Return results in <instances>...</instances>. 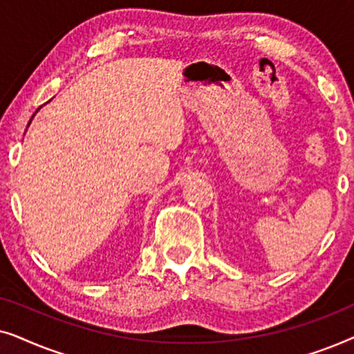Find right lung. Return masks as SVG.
Here are the masks:
<instances>
[{"label": "right lung", "instance_id": "obj_1", "mask_svg": "<svg viewBox=\"0 0 354 354\" xmlns=\"http://www.w3.org/2000/svg\"><path fill=\"white\" fill-rule=\"evenodd\" d=\"M37 111H38V109H37Z\"/></svg>", "mask_w": 354, "mask_h": 354}]
</instances>
